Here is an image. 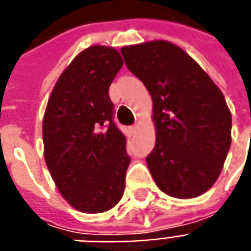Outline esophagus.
<instances>
[{"instance_id": "esophagus-1", "label": "esophagus", "mask_w": 251, "mask_h": 251, "mask_svg": "<svg viewBox=\"0 0 251 251\" xmlns=\"http://www.w3.org/2000/svg\"><path fill=\"white\" fill-rule=\"evenodd\" d=\"M137 128H139V124H137V123L133 124V126H132V127H131L132 132H136V131H137Z\"/></svg>"}]
</instances>
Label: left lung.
Instances as JSON below:
<instances>
[{
	"label": "left lung",
	"instance_id": "8db88e82",
	"mask_svg": "<svg viewBox=\"0 0 251 251\" xmlns=\"http://www.w3.org/2000/svg\"><path fill=\"white\" fill-rule=\"evenodd\" d=\"M126 65L152 95L156 145L147 164L161 191L179 199L216 182L230 148L232 115L195 60L165 40L123 47Z\"/></svg>",
	"mask_w": 251,
	"mask_h": 251
}]
</instances>
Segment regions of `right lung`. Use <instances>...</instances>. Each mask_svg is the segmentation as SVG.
Here are the masks:
<instances>
[{
  "label": "right lung",
  "mask_w": 251,
  "mask_h": 251,
  "mask_svg": "<svg viewBox=\"0 0 251 251\" xmlns=\"http://www.w3.org/2000/svg\"><path fill=\"white\" fill-rule=\"evenodd\" d=\"M123 67L111 47L91 46L57 79L43 119L44 158L64 199L85 213L115 207L131 157L114 122L108 87Z\"/></svg>",
  "instance_id": "right-lung-1"
}]
</instances>
